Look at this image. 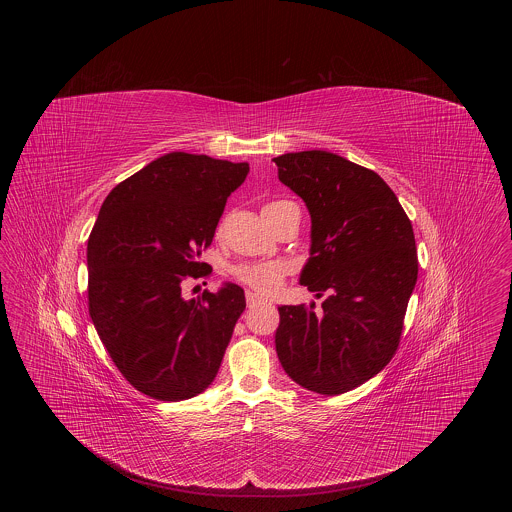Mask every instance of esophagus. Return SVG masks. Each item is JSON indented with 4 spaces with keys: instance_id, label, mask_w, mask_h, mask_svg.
<instances>
[{
    "instance_id": "1",
    "label": "esophagus",
    "mask_w": 512,
    "mask_h": 512,
    "mask_svg": "<svg viewBox=\"0 0 512 512\" xmlns=\"http://www.w3.org/2000/svg\"><path fill=\"white\" fill-rule=\"evenodd\" d=\"M245 299H247V305H249V307H255V305H261V303H263V297L257 295L255 292H245Z\"/></svg>"
}]
</instances>
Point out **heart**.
<instances>
[{"mask_svg":"<svg viewBox=\"0 0 512 512\" xmlns=\"http://www.w3.org/2000/svg\"><path fill=\"white\" fill-rule=\"evenodd\" d=\"M284 201H274L267 203L263 207V211H268L276 205H280ZM290 267L282 261H257V263H242L236 265L230 270L232 278L244 286H249L251 290L259 293H274L284 282V278L288 276Z\"/></svg>","mask_w":512,"mask_h":512,"instance_id":"1","label":"heart"}]
</instances>
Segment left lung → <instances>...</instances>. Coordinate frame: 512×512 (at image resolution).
<instances>
[{
  "mask_svg": "<svg viewBox=\"0 0 512 512\" xmlns=\"http://www.w3.org/2000/svg\"><path fill=\"white\" fill-rule=\"evenodd\" d=\"M278 178L311 213V257L301 284L324 297L282 305L276 353L299 386L355 390L395 355L418 276L413 224L390 186L330 151L274 157Z\"/></svg>",
  "mask_w": 512,
  "mask_h": 512,
  "instance_id": "8db88e82",
  "label": "left lung"
}]
</instances>
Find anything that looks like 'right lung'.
Segmentation results:
<instances>
[{
	"instance_id": "1",
	"label": "right lung",
	"mask_w": 512,
	"mask_h": 512,
	"mask_svg": "<svg viewBox=\"0 0 512 512\" xmlns=\"http://www.w3.org/2000/svg\"><path fill=\"white\" fill-rule=\"evenodd\" d=\"M247 163L172 151L117 184L88 240V311L109 357L130 386L159 401L209 388L244 290L226 284L182 297L188 278L209 276L199 261Z\"/></svg>"
}]
</instances>
